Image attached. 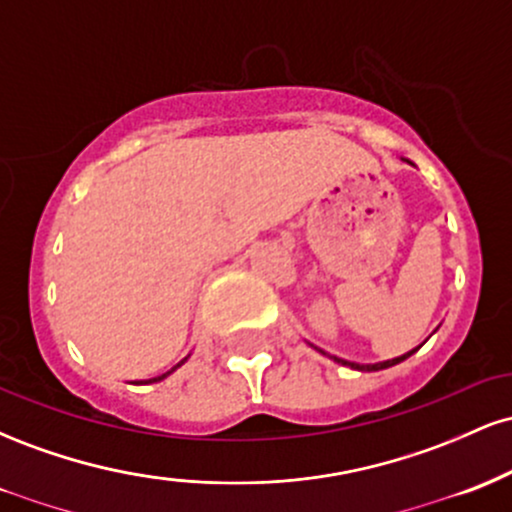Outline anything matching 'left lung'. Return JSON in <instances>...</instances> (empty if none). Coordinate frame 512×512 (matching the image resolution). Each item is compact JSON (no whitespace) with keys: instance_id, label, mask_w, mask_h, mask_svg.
Listing matches in <instances>:
<instances>
[{"instance_id":"obj_1","label":"left lung","mask_w":512,"mask_h":512,"mask_svg":"<svg viewBox=\"0 0 512 512\" xmlns=\"http://www.w3.org/2000/svg\"><path fill=\"white\" fill-rule=\"evenodd\" d=\"M317 351H322V349H317ZM416 351H419V346H416L414 351H409V354L392 358V361H383V363H366V366H363V363H351V361H344V358H337V356H332V358H334V361H337V363H342V366H349V368H356V370H383V368L397 366V363H402L404 358H409L411 354H416ZM322 354H325V351H322Z\"/></svg>"}]
</instances>
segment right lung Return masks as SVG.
<instances>
[{"label":"right lung","mask_w":512,"mask_h":512,"mask_svg":"<svg viewBox=\"0 0 512 512\" xmlns=\"http://www.w3.org/2000/svg\"><path fill=\"white\" fill-rule=\"evenodd\" d=\"M185 361H187V358H182V361H180V363H178V366H173V368H170V370H168V373H163V375H158V378H151V380H146V383H158V380H163V378H168V375H170V373H173V370H178V368H180V366H182V363H185Z\"/></svg>","instance_id":"1"}]
</instances>
